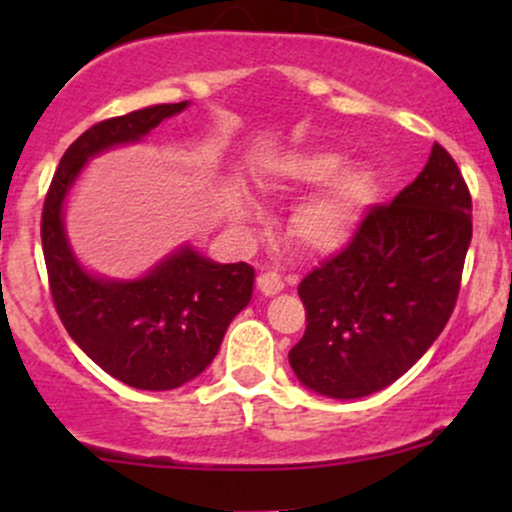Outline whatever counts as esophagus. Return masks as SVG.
<instances>
[{
  "mask_svg": "<svg viewBox=\"0 0 512 512\" xmlns=\"http://www.w3.org/2000/svg\"><path fill=\"white\" fill-rule=\"evenodd\" d=\"M257 289H260L262 296H276L279 291H284V281L276 272H262L257 276Z\"/></svg>",
  "mask_w": 512,
  "mask_h": 512,
  "instance_id": "esophagus-1",
  "label": "esophagus"
}]
</instances>
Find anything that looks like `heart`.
Listing matches in <instances>:
<instances>
[{
	"label": "heart",
	"instance_id": "heart-1",
	"mask_svg": "<svg viewBox=\"0 0 512 512\" xmlns=\"http://www.w3.org/2000/svg\"><path fill=\"white\" fill-rule=\"evenodd\" d=\"M346 163L349 158L342 151L305 146L274 156L260 175L264 190L274 195L317 190L293 209L289 221L293 240L315 255L349 248L378 199L375 170L363 163ZM250 211H255V202L245 192H238L233 214L245 219Z\"/></svg>",
	"mask_w": 512,
	"mask_h": 512
}]
</instances>
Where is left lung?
<instances>
[{"label": "left lung", "mask_w": 512, "mask_h": 512, "mask_svg": "<svg viewBox=\"0 0 512 512\" xmlns=\"http://www.w3.org/2000/svg\"><path fill=\"white\" fill-rule=\"evenodd\" d=\"M472 240V197L440 144L395 202L370 209L354 243L298 286L308 313L289 351L298 383L358 399L402 378L443 332Z\"/></svg>", "instance_id": "left-lung-1"}]
</instances>
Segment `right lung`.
<instances>
[{"label": "right lung", "mask_w": 512, "mask_h": 512, "mask_svg": "<svg viewBox=\"0 0 512 512\" xmlns=\"http://www.w3.org/2000/svg\"><path fill=\"white\" fill-rule=\"evenodd\" d=\"M187 105H151L86 129L62 156L43 207L40 236L60 320L93 363L137 390H175L209 368L231 320L250 303L255 269L214 262L182 243L132 279L96 274L76 257L64 211L91 158L144 142Z\"/></svg>", "instance_id": "right-lung-1"}]
</instances>
